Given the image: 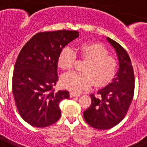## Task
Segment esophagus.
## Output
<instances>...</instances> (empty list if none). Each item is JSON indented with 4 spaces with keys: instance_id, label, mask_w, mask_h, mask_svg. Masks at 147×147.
<instances>
[{
    "instance_id": "esophagus-1",
    "label": "esophagus",
    "mask_w": 147,
    "mask_h": 147,
    "mask_svg": "<svg viewBox=\"0 0 147 147\" xmlns=\"http://www.w3.org/2000/svg\"><path fill=\"white\" fill-rule=\"evenodd\" d=\"M78 96H80V95L77 94V93H75V92H70V97H71V98H73V97H78Z\"/></svg>"
}]
</instances>
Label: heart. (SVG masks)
Listing matches in <instances>:
<instances>
[{"instance_id":"1","label":"heart","mask_w":147,"mask_h":147,"mask_svg":"<svg viewBox=\"0 0 147 147\" xmlns=\"http://www.w3.org/2000/svg\"><path fill=\"white\" fill-rule=\"evenodd\" d=\"M78 54L82 60L87 61L82 71H70L64 74L60 82L64 88L72 92H79L90 87L94 81L97 87H104L114 78L117 63L108 55V50L97 42H84L78 47ZM76 60V55L69 47H64L57 57V66L62 70L72 68Z\"/></svg>"}]
</instances>
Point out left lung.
<instances>
[{
	"label": "left lung",
	"instance_id": "1",
	"mask_svg": "<svg viewBox=\"0 0 147 147\" xmlns=\"http://www.w3.org/2000/svg\"><path fill=\"white\" fill-rule=\"evenodd\" d=\"M119 60V69L111 83L99 89L98 96L91 94L90 106L84 112V117L95 129H111L122 121L129 108L134 90L133 67L126 51L119 43L107 37Z\"/></svg>",
	"mask_w": 147,
	"mask_h": 147
}]
</instances>
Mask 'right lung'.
<instances>
[{"label": "right lung", "mask_w": 147, "mask_h": 147, "mask_svg": "<svg viewBox=\"0 0 147 147\" xmlns=\"http://www.w3.org/2000/svg\"><path fill=\"white\" fill-rule=\"evenodd\" d=\"M79 36L72 30L41 32L21 50L15 64L13 93L24 121L35 127H47L61 116L59 103L69 98L67 90H53L58 80L57 57L60 50Z\"/></svg>", "instance_id": "add662e5"}]
</instances>
